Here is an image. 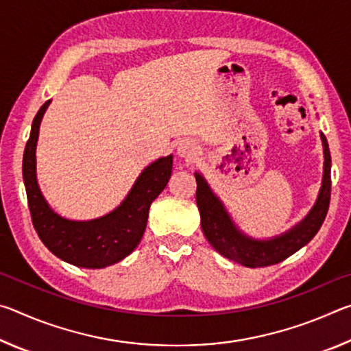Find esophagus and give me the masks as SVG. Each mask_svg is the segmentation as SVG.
<instances>
[{"label":"esophagus","mask_w":351,"mask_h":351,"mask_svg":"<svg viewBox=\"0 0 351 351\" xmlns=\"http://www.w3.org/2000/svg\"><path fill=\"white\" fill-rule=\"evenodd\" d=\"M199 147L197 145V142L190 141V139H184L180 142V145H178V154H180L181 158H186V159H192L198 154Z\"/></svg>","instance_id":"esophagus-1"}]
</instances>
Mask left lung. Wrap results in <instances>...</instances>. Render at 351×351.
<instances>
[{
    "label": "left lung",
    "mask_w": 351,
    "mask_h": 351,
    "mask_svg": "<svg viewBox=\"0 0 351 351\" xmlns=\"http://www.w3.org/2000/svg\"><path fill=\"white\" fill-rule=\"evenodd\" d=\"M320 139L324 145V178L316 204L293 229L269 240H255L252 237L243 234L226 210L221 199L212 192L204 176L198 171L195 173L201 229L215 251L224 255L226 258L247 266V268H261V266L280 263L311 241L324 223L331 197L330 148L324 133H320Z\"/></svg>",
    "instance_id": "left-lung-1"
}]
</instances>
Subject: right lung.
Instances as JSON below:
<instances>
[{"label": "right lung", "instance_id": "obj_1", "mask_svg": "<svg viewBox=\"0 0 351 351\" xmlns=\"http://www.w3.org/2000/svg\"><path fill=\"white\" fill-rule=\"evenodd\" d=\"M51 100L45 102L32 122L31 136L23 154V180L34 228L49 251L79 268L100 269L132 254L145 232L150 204L167 186L173 156L159 158L136 180L127 198L114 210L88 221L63 218L51 209L37 182L35 148L41 119Z\"/></svg>", "mask_w": 351, "mask_h": 351}]
</instances>
